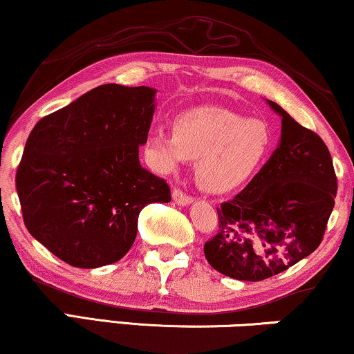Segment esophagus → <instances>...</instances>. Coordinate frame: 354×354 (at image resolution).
<instances>
[{
	"label": "esophagus",
	"mask_w": 354,
	"mask_h": 354,
	"mask_svg": "<svg viewBox=\"0 0 354 354\" xmlns=\"http://www.w3.org/2000/svg\"><path fill=\"white\" fill-rule=\"evenodd\" d=\"M172 200L176 201V205H178V206H188V205H192L193 198L188 196L187 193L180 192V190H178V188H174V192H172Z\"/></svg>",
	"instance_id": "esophagus-1"
}]
</instances>
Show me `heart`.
I'll list each match as a JSON object with an SVG mask.
<instances>
[{
	"label": "heart",
	"mask_w": 354,
	"mask_h": 354,
	"mask_svg": "<svg viewBox=\"0 0 354 354\" xmlns=\"http://www.w3.org/2000/svg\"><path fill=\"white\" fill-rule=\"evenodd\" d=\"M270 143L272 135L264 120L243 119L221 106H198L177 115L174 132L151 130L145 156L159 174L174 172L188 159H196L200 187L224 193L243 185L259 171Z\"/></svg>",
	"instance_id": "1"
}]
</instances>
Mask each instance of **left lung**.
Listing matches in <instances>:
<instances>
[{
    "instance_id": "8db88e82",
    "label": "left lung",
    "mask_w": 354,
    "mask_h": 354,
    "mask_svg": "<svg viewBox=\"0 0 354 354\" xmlns=\"http://www.w3.org/2000/svg\"><path fill=\"white\" fill-rule=\"evenodd\" d=\"M282 119L277 148L245 190L222 203L219 232L205 243L217 272L259 282L321 245L337 195L330 153L321 137L266 100Z\"/></svg>"
}]
</instances>
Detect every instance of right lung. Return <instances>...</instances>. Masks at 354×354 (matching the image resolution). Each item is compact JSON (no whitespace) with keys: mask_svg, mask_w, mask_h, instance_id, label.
Here are the masks:
<instances>
[{"mask_svg":"<svg viewBox=\"0 0 354 354\" xmlns=\"http://www.w3.org/2000/svg\"><path fill=\"white\" fill-rule=\"evenodd\" d=\"M156 88L100 85L43 118L16 176L24 222L64 263L95 269L132 248L138 214L169 203L162 178L142 167Z\"/></svg>","mask_w":354,"mask_h":354,"instance_id":"obj_1","label":"right lung"}]
</instances>
